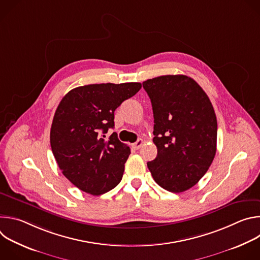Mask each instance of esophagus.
Instances as JSON below:
<instances>
[{
    "label": "esophagus",
    "mask_w": 260,
    "mask_h": 260,
    "mask_svg": "<svg viewBox=\"0 0 260 260\" xmlns=\"http://www.w3.org/2000/svg\"><path fill=\"white\" fill-rule=\"evenodd\" d=\"M143 143H144V141L142 140V139H139L136 143H134V144H132V146H133V148H134V149H136V150H138L139 149V148L143 145Z\"/></svg>",
    "instance_id": "1"
}]
</instances>
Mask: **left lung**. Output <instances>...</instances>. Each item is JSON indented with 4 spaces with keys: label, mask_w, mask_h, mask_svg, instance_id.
<instances>
[{
    "label": "left lung",
    "mask_w": 260,
    "mask_h": 260,
    "mask_svg": "<svg viewBox=\"0 0 260 260\" xmlns=\"http://www.w3.org/2000/svg\"><path fill=\"white\" fill-rule=\"evenodd\" d=\"M152 104L153 142L157 156L147 167L164 189L191 188L211 166L217 144V119L203 88L185 75H166L143 82Z\"/></svg>",
    "instance_id": "left-lung-1"
}]
</instances>
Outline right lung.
I'll use <instances>...</instances> for the list:
<instances>
[{
  "label": "right lung",
  "mask_w": 260,
  "mask_h": 260,
  "mask_svg": "<svg viewBox=\"0 0 260 260\" xmlns=\"http://www.w3.org/2000/svg\"><path fill=\"white\" fill-rule=\"evenodd\" d=\"M138 82L79 86L60 101L52 120L50 145L63 176L80 190L101 196L117 186L131 154L114 127L115 110L135 95Z\"/></svg>",
  "instance_id": "obj_1"
}]
</instances>
